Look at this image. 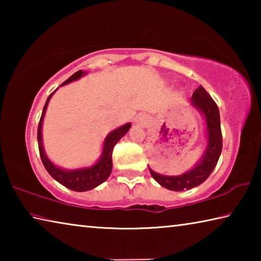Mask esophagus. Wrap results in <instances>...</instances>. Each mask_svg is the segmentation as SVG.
<instances>
[{
  "label": "esophagus",
  "mask_w": 261,
  "mask_h": 261,
  "mask_svg": "<svg viewBox=\"0 0 261 261\" xmlns=\"http://www.w3.org/2000/svg\"><path fill=\"white\" fill-rule=\"evenodd\" d=\"M136 120L139 123V124H147L148 123V118L145 116V115H138Z\"/></svg>",
  "instance_id": "34e87169"
}]
</instances>
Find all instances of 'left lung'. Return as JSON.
Returning a JSON list of instances; mask_svg holds the SVG:
<instances>
[{
	"label": "left lung",
	"mask_w": 261,
	"mask_h": 261,
	"mask_svg": "<svg viewBox=\"0 0 261 261\" xmlns=\"http://www.w3.org/2000/svg\"><path fill=\"white\" fill-rule=\"evenodd\" d=\"M191 106L198 110L205 122L206 147L201 158L191 169L182 175L168 176L159 174L148 167L152 177L161 185L171 191H184L196 188L208 178L219 161L222 152V135L220 125V112L216 103L202 86L193 92Z\"/></svg>",
	"instance_id": "obj_1"
}]
</instances>
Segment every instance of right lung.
Returning <instances> with one entry per match:
<instances>
[{
	"instance_id": "obj_1",
	"label": "right lung",
	"mask_w": 261,
	"mask_h": 261,
	"mask_svg": "<svg viewBox=\"0 0 261 261\" xmlns=\"http://www.w3.org/2000/svg\"><path fill=\"white\" fill-rule=\"evenodd\" d=\"M86 74H87L86 71L81 70V71L73 73L71 77L68 78L61 86H64L67 85V84L76 82L82 77L86 76ZM55 92L56 90L53 92L49 96H48V99L45 103V107H43V110H42L40 123H39V126H38V145H39V152H40L42 163L51 177L55 180H57L60 184L63 185V187L77 192L90 191V190L99 187L100 184H102L105 180H107V178L109 177V175L112 173V169H113L112 154H113L114 146L117 144V141L120 140L123 136H125L126 132L130 130L131 123L130 122L125 123V124H123L122 126H118L117 129L109 132L102 143V151H101V155L98 160L93 163V165L76 168V169H65V168L56 166L55 163L47 156V153L45 151V147H43V141H42L43 118H45L48 103H49L51 96Z\"/></svg>"
}]
</instances>
